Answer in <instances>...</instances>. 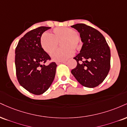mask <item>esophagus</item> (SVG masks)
Listing matches in <instances>:
<instances>
[{
	"mask_svg": "<svg viewBox=\"0 0 127 127\" xmlns=\"http://www.w3.org/2000/svg\"><path fill=\"white\" fill-rule=\"evenodd\" d=\"M65 61H62V62H57V63H57V64H63V63H65Z\"/></svg>",
	"mask_w": 127,
	"mask_h": 127,
	"instance_id": "obj_1",
	"label": "esophagus"
}]
</instances>
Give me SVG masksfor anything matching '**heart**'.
I'll return each mask as SVG.
<instances>
[{
	"label": "heart",
	"instance_id": "heart-1",
	"mask_svg": "<svg viewBox=\"0 0 127 127\" xmlns=\"http://www.w3.org/2000/svg\"><path fill=\"white\" fill-rule=\"evenodd\" d=\"M63 47L55 51L51 57L56 62L68 59L73 54V50H77L81 47V38L73 28L62 27L54 29L53 33H44L41 38V45L46 53L51 54L57 48L59 43Z\"/></svg>",
	"mask_w": 127,
	"mask_h": 127
}]
</instances>
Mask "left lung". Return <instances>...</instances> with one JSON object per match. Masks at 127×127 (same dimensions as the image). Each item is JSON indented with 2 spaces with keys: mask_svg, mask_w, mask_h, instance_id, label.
Instances as JSON below:
<instances>
[{
  "mask_svg": "<svg viewBox=\"0 0 127 127\" xmlns=\"http://www.w3.org/2000/svg\"><path fill=\"white\" fill-rule=\"evenodd\" d=\"M80 33L83 42L80 53L74 59L77 66L71 71L82 86L95 88L107 76L111 66V52L100 32L84 24L71 26Z\"/></svg>",
  "mask_w": 127,
  "mask_h": 127,
  "instance_id": "obj_1",
  "label": "left lung"
}]
</instances>
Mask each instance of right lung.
Listing matches in <instances>:
<instances>
[{"label":"right lung","mask_w":127,"mask_h":127,"mask_svg":"<svg viewBox=\"0 0 127 127\" xmlns=\"http://www.w3.org/2000/svg\"><path fill=\"white\" fill-rule=\"evenodd\" d=\"M51 27H39L21 38L15 50V67L20 85L34 95L42 94L54 80L57 65L51 62L45 65L51 57L41 45L44 32Z\"/></svg>","instance_id":"right-lung-1"}]
</instances>
